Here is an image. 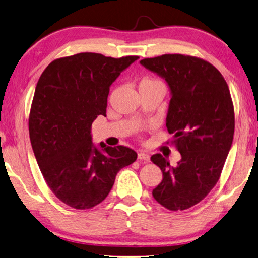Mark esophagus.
<instances>
[{
    "instance_id": "esophagus-1",
    "label": "esophagus",
    "mask_w": 258,
    "mask_h": 258,
    "mask_svg": "<svg viewBox=\"0 0 258 258\" xmlns=\"http://www.w3.org/2000/svg\"><path fill=\"white\" fill-rule=\"evenodd\" d=\"M138 159L140 160H144V162H149L150 160V156L147 153H144V152H140L138 153Z\"/></svg>"
}]
</instances>
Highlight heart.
I'll return each instance as SVG.
<instances>
[{"label": "heart", "mask_w": 258, "mask_h": 258, "mask_svg": "<svg viewBox=\"0 0 258 258\" xmlns=\"http://www.w3.org/2000/svg\"><path fill=\"white\" fill-rule=\"evenodd\" d=\"M144 81H150V80H144Z\"/></svg>", "instance_id": "b5f03b06"}]
</instances>
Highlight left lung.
Returning <instances> with one entry per match:
<instances>
[{
    "instance_id": "1",
    "label": "left lung",
    "mask_w": 258,
    "mask_h": 258,
    "mask_svg": "<svg viewBox=\"0 0 258 258\" xmlns=\"http://www.w3.org/2000/svg\"><path fill=\"white\" fill-rule=\"evenodd\" d=\"M145 69L166 81L171 90L166 127L174 135L181 160L171 166L160 154L152 162L163 181L153 197L168 210L196 206L220 177L235 131L234 104L221 73L201 58L179 53L140 60Z\"/></svg>"
}]
</instances>
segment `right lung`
<instances>
[{
    "label": "right lung",
    "mask_w": 258,
    "mask_h": 258,
    "mask_svg": "<svg viewBox=\"0 0 258 258\" xmlns=\"http://www.w3.org/2000/svg\"><path fill=\"white\" fill-rule=\"evenodd\" d=\"M138 56L81 52L58 58L42 72L33 95L29 135L41 174L65 205L85 210L108 197L121 168L137 153L92 143V122L104 115L110 86Z\"/></svg>",
    "instance_id": "obj_1"
}]
</instances>
